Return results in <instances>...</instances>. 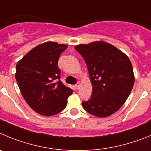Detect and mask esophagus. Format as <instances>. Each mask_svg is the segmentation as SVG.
Listing matches in <instances>:
<instances>
[{"label": "esophagus", "instance_id": "obj_1", "mask_svg": "<svg viewBox=\"0 0 151 151\" xmlns=\"http://www.w3.org/2000/svg\"><path fill=\"white\" fill-rule=\"evenodd\" d=\"M80 86H81V83H80V82H78L74 85V87H75L76 89H78L80 88Z\"/></svg>", "mask_w": 151, "mask_h": 151}]
</instances>
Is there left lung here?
Segmentation results:
<instances>
[{"label": "left lung", "mask_w": 151, "mask_h": 151, "mask_svg": "<svg viewBox=\"0 0 151 151\" xmlns=\"http://www.w3.org/2000/svg\"><path fill=\"white\" fill-rule=\"evenodd\" d=\"M87 65L92 92L82 105L88 113L106 117L117 111L132 89L135 77L129 57L102 41L76 46Z\"/></svg>", "instance_id": "obj_1"}]
</instances>
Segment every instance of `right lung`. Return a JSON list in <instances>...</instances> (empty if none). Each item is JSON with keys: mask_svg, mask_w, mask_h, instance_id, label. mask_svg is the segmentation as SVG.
<instances>
[{"mask_svg": "<svg viewBox=\"0 0 151 151\" xmlns=\"http://www.w3.org/2000/svg\"><path fill=\"white\" fill-rule=\"evenodd\" d=\"M65 44L46 42L28 52L16 65V80L28 105L43 116H52L65 108L73 90L60 81L59 56Z\"/></svg>", "mask_w": 151, "mask_h": 151, "instance_id": "add662e5", "label": "right lung"}]
</instances>
